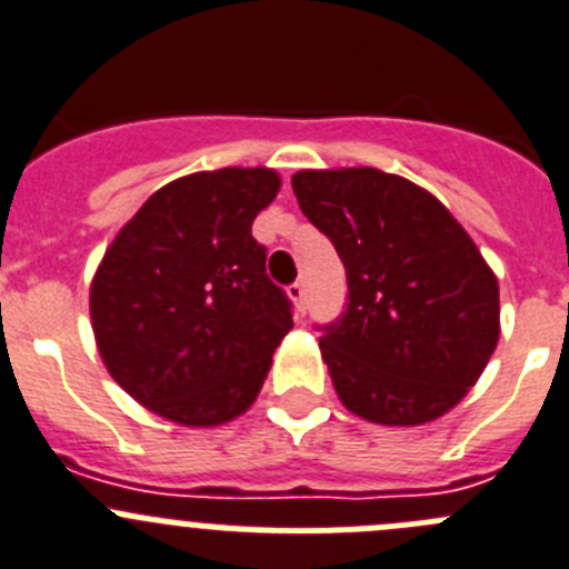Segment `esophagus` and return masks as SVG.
Segmentation results:
<instances>
[{
    "label": "esophagus",
    "instance_id": "esophagus-1",
    "mask_svg": "<svg viewBox=\"0 0 569 569\" xmlns=\"http://www.w3.org/2000/svg\"><path fill=\"white\" fill-rule=\"evenodd\" d=\"M288 296H290V299H293L296 310H299L301 316H305V281H293V284H290V288H288Z\"/></svg>",
    "mask_w": 569,
    "mask_h": 569
}]
</instances>
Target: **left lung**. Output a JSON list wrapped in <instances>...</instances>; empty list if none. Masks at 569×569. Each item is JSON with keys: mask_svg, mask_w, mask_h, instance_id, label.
<instances>
[{"mask_svg": "<svg viewBox=\"0 0 569 569\" xmlns=\"http://www.w3.org/2000/svg\"><path fill=\"white\" fill-rule=\"evenodd\" d=\"M301 212L346 268L343 316L321 329L340 402L388 427L456 408L500 338V288L441 200L375 170H301Z\"/></svg>", "mask_w": 569, "mask_h": 569, "instance_id": "obj_1", "label": "left lung"}]
</instances>
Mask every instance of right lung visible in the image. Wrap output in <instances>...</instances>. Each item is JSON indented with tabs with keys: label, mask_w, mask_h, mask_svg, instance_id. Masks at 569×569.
<instances>
[{
	"label": "right lung",
	"mask_w": 569,
	"mask_h": 569,
	"mask_svg": "<svg viewBox=\"0 0 569 569\" xmlns=\"http://www.w3.org/2000/svg\"><path fill=\"white\" fill-rule=\"evenodd\" d=\"M268 167L170 181L108 246L89 310L108 375L183 427L246 413L293 327L251 223L279 192Z\"/></svg>",
	"instance_id": "obj_1"
}]
</instances>
